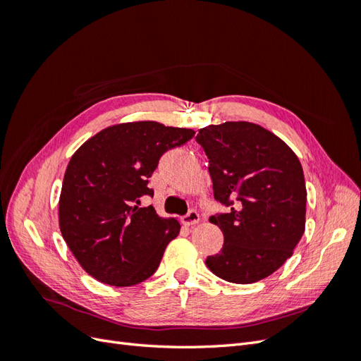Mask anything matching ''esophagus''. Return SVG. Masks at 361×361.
<instances>
[{"label": "esophagus", "mask_w": 361, "mask_h": 361, "mask_svg": "<svg viewBox=\"0 0 361 361\" xmlns=\"http://www.w3.org/2000/svg\"><path fill=\"white\" fill-rule=\"evenodd\" d=\"M180 220H182V224L185 226H194L200 221V214L197 211H190L187 215H183Z\"/></svg>", "instance_id": "obj_1"}]
</instances>
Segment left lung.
Segmentation results:
<instances>
[{"label":"left lung","mask_w":361,"mask_h":361,"mask_svg":"<svg viewBox=\"0 0 361 361\" xmlns=\"http://www.w3.org/2000/svg\"><path fill=\"white\" fill-rule=\"evenodd\" d=\"M195 140L209 159L215 200L231 207L209 218L224 244L206 267L238 285L267 279L292 256L305 228L307 191L298 157L250 122L206 126Z\"/></svg>","instance_id":"8db88e82"}]
</instances>
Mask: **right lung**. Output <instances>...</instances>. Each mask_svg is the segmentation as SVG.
<instances>
[{"instance_id": "right-lung-1", "label": "right lung", "mask_w": 361, "mask_h": 361, "mask_svg": "<svg viewBox=\"0 0 361 361\" xmlns=\"http://www.w3.org/2000/svg\"><path fill=\"white\" fill-rule=\"evenodd\" d=\"M194 134L152 120L120 123L75 152L61 185L59 221L72 255L92 277L125 288L158 269L180 224L140 200L154 195L147 183L159 158Z\"/></svg>"}]
</instances>
